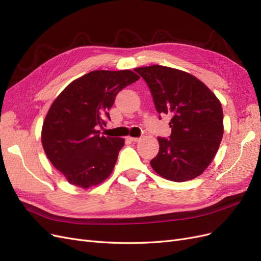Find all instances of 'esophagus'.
Instances as JSON below:
<instances>
[{
	"label": "esophagus",
	"instance_id": "34e87169",
	"mask_svg": "<svg viewBox=\"0 0 261 261\" xmlns=\"http://www.w3.org/2000/svg\"><path fill=\"white\" fill-rule=\"evenodd\" d=\"M130 141H133V143H137V141H139L141 138H139V137H129L128 138Z\"/></svg>",
	"mask_w": 261,
	"mask_h": 261
}]
</instances>
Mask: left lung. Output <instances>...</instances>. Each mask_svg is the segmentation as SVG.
Wrapping results in <instances>:
<instances>
[{
    "label": "left lung",
    "mask_w": 261,
    "mask_h": 261,
    "mask_svg": "<svg viewBox=\"0 0 261 261\" xmlns=\"http://www.w3.org/2000/svg\"><path fill=\"white\" fill-rule=\"evenodd\" d=\"M149 86L158 113L170 114V139L158 137L159 152L150 161L156 174L185 181L202 174L223 137L220 100L198 78L161 65L135 68Z\"/></svg>",
    "instance_id": "8db88e82"
}]
</instances>
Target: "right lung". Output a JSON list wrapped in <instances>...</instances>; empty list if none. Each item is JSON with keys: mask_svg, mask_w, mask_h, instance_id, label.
I'll list each match as a JSON object with an SVG mask.
<instances>
[{"mask_svg": "<svg viewBox=\"0 0 261 261\" xmlns=\"http://www.w3.org/2000/svg\"><path fill=\"white\" fill-rule=\"evenodd\" d=\"M139 76L129 69L92 70L70 83L51 105L41 143L53 167L69 184L87 189L105 181L125 139L100 136L116 94Z\"/></svg>", "mask_w": 261, "mask_h": 261, "instance_id": "add662e5", "label": "right lung"}]
</instances>
